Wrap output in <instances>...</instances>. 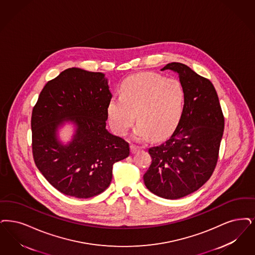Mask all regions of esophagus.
<instances>
[{
    "label": "esophagus",
    "mask_w": 255,
    "mask_h": 255,
    "mask_svg": "<svg viewBox=\"0 0 255 255\" xmlns=\"http://www.w3.org/2000/svg\"><path fill=\"white\" fill-rule=\"evenodd\" d=\"M139 150H140V148L138 146H135V145H132L131 146V152H132V153H137Z\"/></svg>",
    "instance_id": "obj_1"
}]
</instances>
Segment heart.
Returning a JSON list of instances; mask_svg holds the SVG:
<instances>
[{"instance_id": "obj_1", "label": "heart", "mask_w": 255, "mask_h": 255, "mask_svg": "<svg viewBox=\"0 0 255 255\" xmlns=\"http://www.w3.org/2000/svg\"><path fill=\"white\" fill-rule=\"evenodd\" d=\"M120 97H113L107 115L115 132L125 134L136 115L132 137L137 140L162 139L174 131L181 120L185 91L181 83L155 73L128 77L120 87Z\"/></svg>"}]
</instances>
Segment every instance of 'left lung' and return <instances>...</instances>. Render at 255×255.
Masks as SVG:
<instances>
[{"label": "left lung", "instance_id": "left-lung-1", "mask_svg": "<svg viewBox=\"0 0 255 255\" xmlns=\"http://www.w3.org/2000/svg\"><path fill=\"white\" fill-rule=\"evenodd\" d=\"M178 74L185 91L181 120L165 142L151 147L152 163L143 179L147 189L166 199L197 191L214 173L224 132V116L213 83L180 62L161 71Z\"/></svg>", "mask_w": 255, "mask_h": 255}]
</instances>
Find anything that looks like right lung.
<instances>
[{"label": "right lung", "instance_id": "obj_1", "mask_svg": "<svg viewBox=\"0 0 255 255\" xmlns=\"http://www.w3.org/2000/svg\"><path fill=\"white\" fill-rule=\"evenodd\" d=\"M112 94L105 75L68 68L45 84L31 117L34 161L54 188L77 198L102 194L113 165L129 156L130 146L106 129ZM71 122L72 140L62 144L58 128Z\"/></svg>", "mask_w": 255, "mask_h": 255}]
</instances>
